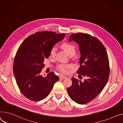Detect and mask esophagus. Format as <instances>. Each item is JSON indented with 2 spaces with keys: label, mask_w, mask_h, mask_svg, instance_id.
<instances>
[{
  "label": "esophagus",
  "mask_w": 123,
  "mask_h": 123,
  "mask_svg": "<svg viewBox=\"0 0 123 123\" xmlns=\"http://www.w3.org/2000/svg\"><path fill=\"white\" fill-rule=\"evenodd\" d=\"M67 78V76H64V75H60V79H66V78Z\"/></svg>",
  "instance_id": "1"
}]
</instances>
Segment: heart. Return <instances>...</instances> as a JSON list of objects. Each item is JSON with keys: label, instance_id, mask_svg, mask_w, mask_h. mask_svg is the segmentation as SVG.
I'll return each instance as SVG.
<instances>
[{"label": "heart", "instance_id": "1", "mask_svg": "<svg viewBox=\"0 0 123 123\" xmlns=\"http://www.w3.org/2000/svg\"><path fill=\"white\" fill-rule=\"evenodd\" d=\"M62 48L66 52V53L69 55L70 54H75V48L74 45L71 43L64 42L61 45ZM56 51V48L55 47H53L50 50V55L52 57L55 56ZM71 65L70 64H61L59 65L57 69L62 73L65 74L67 73L68 69L71 67Z\"/></svg>", "mask_w": 123, "mask_h": 123}]
</instances>
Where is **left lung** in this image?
I'll use <instances>...</instances> for the list:
<instances>
[{"label": "left lung", "mask_w": 123, "mask_h": 123, "mask_svg": "<svg viewBox=\"0 0 123 123\" xmlns=\"http://www.w3.org/2000/svg\"><path fill=\"white\" fill-rule=\"evenodd\" d=\"M68 41H74L79 45L80 66L77 73L86 79L82 82L72 77L73 84L68 88V93L76 103L86 104L100 93L109 79L110 68L107 53L101 42L87 34H71Z\"/></svg>", "instance_id": "8db88e82"}]
</instances>
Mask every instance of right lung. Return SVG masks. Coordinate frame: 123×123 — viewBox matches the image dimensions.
<instances>
[{"instance_id": "right-lung-1", "label": "right lung", "mask_w": 123, "mask_h": 123, "mask_svg": "<svg viewBox=\"0 0 123 123\" xmlns=\"http://www.w3.org/2000/svg\"><path fill=\"white\" fill-rule=\"evenodd\" d=\"M65 34L38 32L27 37L20 46L13 64V73L21 93L27 98L38 101L47 97L59 77L54 72L41 74L51 49L61 41Z\"/></svg>"}]
</instances>
